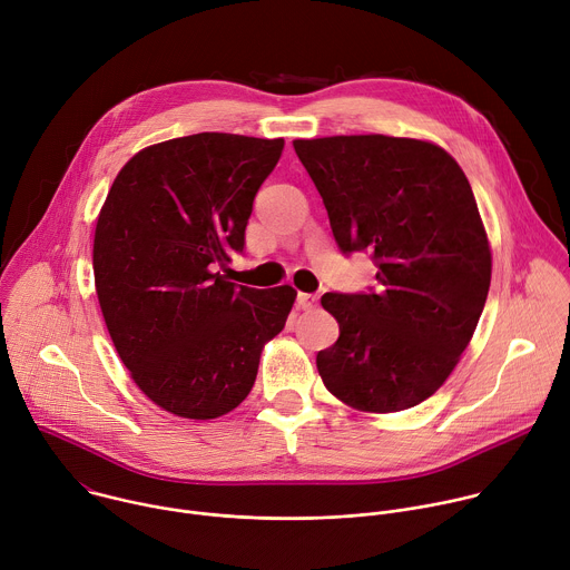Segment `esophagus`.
Masks as SVG:
<instances>
[{
  "label": "esophagus",
  "instance_id": "obj_1",
  "mask_svg": "<svg viewBox=\"0 0 570 570\" xmlns=\"http://www.w3.org/2000/svg\"><path fill=\"white\" fill-rule=\"evenodd\" d=\"M297 306L302 311H311L317 306V295H311V293H297Z\"/></svg>",
  "mask_w": 570,
  "mask_h": 570
}]
</instances>
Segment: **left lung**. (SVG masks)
Listing matches in <instances>:
<instances>
[{
  "mask_svg": "<svg viewBox=\"0 0 570 570\" xmlns=\"http://www.w3.org/2000/svg\"><path fill=\"white\" fill-rule=\"evenodd\" d=\"M343 255L367 253L376 286L324 293L341 327L317 372L352 409L429 399L466 350L492 282L471 185L440 146L385 135L295 139Z\"/></svg>",
  "mask_w": 570,
  "mask_h": 570,
  "instance_id": "left-lung-1",
  "label": "left lung"
}]
</instances>
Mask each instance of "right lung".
<instances>
[{
    "instance_id": "add662e5",
    "label": "right lung",
    "mask_w": 570,
    "mask_h": 570,
    "mask_svg": "<svg viewBox=\"0 0 570 570\" xmlns=\"http://www.w3.org/2000/svg\"><path fill=\"white\" fill-rule=\"evenodd\" d=\"M284 139L198 132L148 146L119 171L95 232V284L139 390L178 417L214 420L246 399L291 286L227 282L253 203Z\"/></svg>"
}]
</instances>
